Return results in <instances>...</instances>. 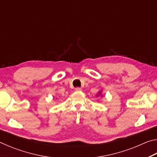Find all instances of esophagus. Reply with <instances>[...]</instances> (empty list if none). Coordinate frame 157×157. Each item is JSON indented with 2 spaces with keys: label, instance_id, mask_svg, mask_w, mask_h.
<instances>
[{
  "label": "esophagus",
  "instance_id": "1",
  "mask_svg": "<svg viewBox=\"0 0 157 157\" xmlns=\"http://www.w3.org/2000/svg\"><path fill=\"white\" fill-rule=\"evenodd\" d=\"M75 91H82V88H79V87H77V88H75Z\"/></svg>",
  "mask_w": 157,
  "mask_h": 157
}]
</instances>
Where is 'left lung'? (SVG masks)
I'll list each match as a JSON object with an SVG mask.
<instances>
[{
  "label": "left lung",
  "instance_id": "8db88e82",
  "mask_svg": "<svg viewBox=\"0 0 157 157\" xmlns=\"http://www.w3.org/2000/svg\"><path fill=\"white\" fill-rule=\"evenodd\" d=\"M99 94H100V95H101V92H99ZM97 96H98V95H97Z\"/></svg>",
  "mask_w": 157,
  "mask_h": 157
}]
</instances>
